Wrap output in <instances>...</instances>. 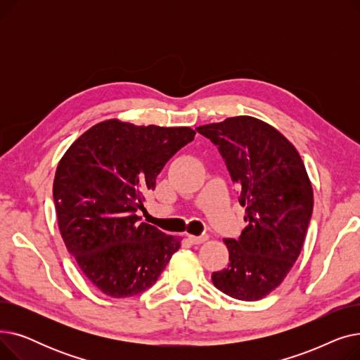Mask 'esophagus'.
I'll use <instances>...</instances> for the list:
<instances>
[{
  "mask_svg": "<svg viewBox=\"0 0 360 360\" xmlns=\"http://www.w3.org/2000/svg\"><path fill=\"white\" fill-rule=\"evenodd\" d=\"M188 239H190V242L193 243V245H200V243H202V242H205L207 239H209V236H194V235H190L188 236Z\"/></svg>",
  "mask_w": 360,
  "mask_h": 360,
  "instance_id": "obj_1",
  "label": "esophagus"
}]
</instances>
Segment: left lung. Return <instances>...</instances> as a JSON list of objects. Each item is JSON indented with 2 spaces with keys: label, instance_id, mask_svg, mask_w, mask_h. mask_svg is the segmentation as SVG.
<instances>
[{
  "label": "left lung",
  "instance_id": "1",
  "mask_svg": "<svg viewBox=\"0 0 360 360\" xmlns=\"http://www.w3.org/2000/svg\"><path fill=\"white\" fill-rule=\"evenodd\" d=\"M217 146L238 185L245 228L224 239L229 266L213 285L239 300H258L285 280L297 259L312 216L314 193L295 146L271 125L233 117L195 128Z\"/></svg>",
  "mask_w": 360,
  "mask_h": 360
}]
</instances>
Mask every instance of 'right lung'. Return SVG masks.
Instances as JSON below:
<instances>
[{
  "label": "right lung",
  "mask_w": 360,
  "mask_h": 360,
  "mask_svg": "<svg viewBox=\"0 0 360 360\" xmlns=\"http://www.w3.org/2000/svg\"><path fill=\"white\" fill-rule=\"evenodd\" d=\"M188 127L108 120L65 151L53 179L60 232L83 274L110 297L139 295L156 283L181 239L141 221L144 194L178 150Z\"/></svg>",
  "instance_id": "right-lung-1"
}]
</instances>
